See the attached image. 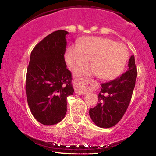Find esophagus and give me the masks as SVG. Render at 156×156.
<instances>
[{"label": "esophagus", "instance_id": "obj_1", "mask_svg": "<svg viewBox=\"0 0 156 156\" xmlns=\"http://www.w3.org/2000/svg\"><path fill=\"white\" fill-rule=\"evenodd\" d=\"M74 83L76 84L75 93L78 95L85 94L89 89L91 87V83L86 79H75Z\"/></svg>", "mask_w": 156, "mask_h": 156}]
</instances>
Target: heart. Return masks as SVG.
Here are the masks:
<instances>
[{"label":"heart","instance_id":"heart-1","mask_svg":"<svg viewBox=\"0 0 156 156\" xmlns=\"http://www.w3.org/2000/svg\"><path fill=\"white\" fill-rule=\"evenodd\" d=\"M128 50L125 44L110 38L89 36L72 44L66 49L65 60L70 67L86 64L92 58V65L76 67V76L96 74L103 80H112L119 76L128 59Z\"/></svg>","mask_w":156,"mask_h":156}]
</instances>
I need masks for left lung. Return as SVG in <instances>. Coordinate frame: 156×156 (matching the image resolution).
I'll return each mask as SVG.
<instances>
[{"label":"left lung","instance_id":"left-lung-1","mask_svg":"<svg viewBox=\"0 0 156 156\" xmlns=\"http://www.w3.org/2000/svg\"><path fill=\"white\" fill-rule=\"evenodd\" d=\"M136 78L137 68L133 55L129 58L126 72L101 84L98 105L89 109V115L98 126L110 128L121 120L130 103Z\"/></svg>","mask_w":156,"mask_h":156}]
</instances>
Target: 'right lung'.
Listing matches in <instances>:
<instances>
[{"label":"right lung","mask_w":156,"mask_h":156,"mask_svg":"<svg viewBox=\"0 0 156 156\" xmlns=\"http://www.w3.org/2000/svg\"><path fill=\"white\" fill-rule=\"evenodd\" d=\"M68 34L54 31L31 53L26 74L27 100L34 117L44 125H56L64 118L67 98L74 91L64 57Z\"/></svg>","instance_id":"obj_1"}]
</instances>
